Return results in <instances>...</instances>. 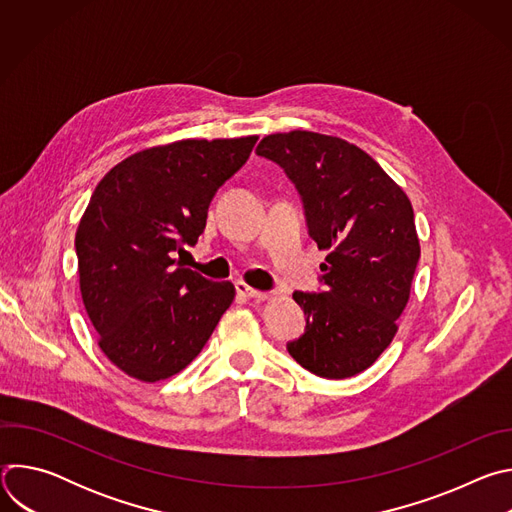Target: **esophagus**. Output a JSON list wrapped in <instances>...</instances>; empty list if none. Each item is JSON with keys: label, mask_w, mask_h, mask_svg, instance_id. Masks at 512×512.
<instances>
[{"label": "esophagus", "mask_w": 512, "mask_h": 512, "mask_svg": "<svg viewBox=\"0 0 512 512\" xmlns=\"http://www.w3.org/2000/svg\"><path fill=\"white\" fill-rule=\"evenodd\" d=\"M235 289H237V294H239L241 298H245V300H265V298H267L265 291L253 289V287H249V285L243 283V281H237V283H235Z\"/></svg>", "instance_id": "obj_1"}]
</instances>
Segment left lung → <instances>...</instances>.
Returning a JSON list of instances; mask_svg holds the SVG:
<instances>
[{"instance_id": "8db88e82", "label": "left lung", "mask_w": 512, "mask_h": 512, "mask_svg": "<svg viewBox=\"0 0 512 512\" xmlns=\"http://www.w3.org/2000/svg\"><path fill=\"white\" fill-rule=\"evenodd\" d=\"M255 152L283 168L308 235L328 251L320 294L294 291L306 332L287 352L318 377H354L391 344L407 306L419 261L413 206L367 152L340 137L273 133Z\"/></svg>"}]
</instances>
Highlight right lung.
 Here are the masks:
<instances>
[{"label": "right lung", "mask_w": 512, "mask_h": 512, "mask_svg": "<svg viewBox=\"0 0 512 512\" xmlns=\"http://www.w3.org/2000/svg\"><path fill=\"white\" fill-rule=\"evenodd\" d=\"M255 141H174L129 156L97 184L75 237L81 294L101 350L125 375L156 383L180 373L233 304L231 281L172 255L196 245L210 200Z\"/></svg>", "instance_id": "add662e5"}]
</instances>
